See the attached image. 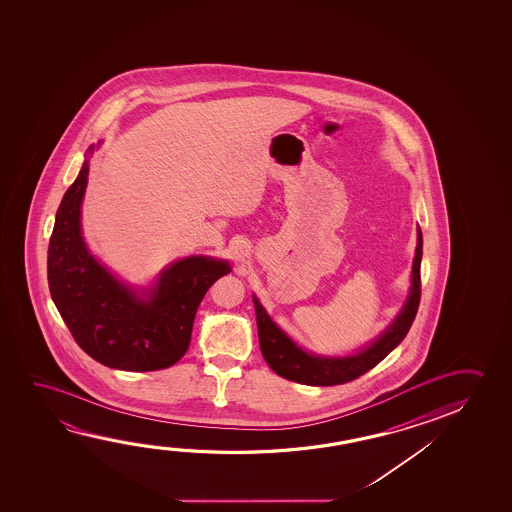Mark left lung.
Returning a JSON list of instances; mask_svg holds the SVG:
<instances>
[{
  "label": "left lung",
  "instance_id": "1",
  "mask_svg": "<svg viewBox=\"0 0 512 512\" xmlns=\"http://www.w3.org/2000/svg\"><path fill=\"white\" fill-rule=\"evenodd\" d=\"M421 255H423V235L418 227V244L416 255L412 260L411 291L403 303L402 310L393 319V323L371 341L368 346L359 352L344 357H327L303 350L302 346L294 343L291 337L278 327L268 312L262 307L257 296H253L255 314H257V328H259L260 352L269 368L280 377L293 380L305 386H339L350 380L361 377L366 371L375 368L378 362L386 359L403 337L407 336L412 321L418 312L419 298H421Z\"/></svg>",
  "mask_w": 512,
  "mask_h": 512
}]
</instances>
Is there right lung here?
Wrapping results in <instances>:
<instances>
[{
	"instance_id": "add662e5",
	"label": "right lung",
	"mask_w": 512,
	"mask_h": 512,
	"mask_svg": "<svg viewBox=\"0 0 512 512\" xmlns=\"http://www.w3.org/2000/svg\"><path fill=\"white\" fill-rule=\"evenodd\" d=\"M60 202L48 248L51 298L78 346L94 361L123 371H157L184 357L194 316L210 285L232 271L228 260L191 255L135 289L94 259L82 235L89 155Z\"/></svg>"
}]
</instances>
